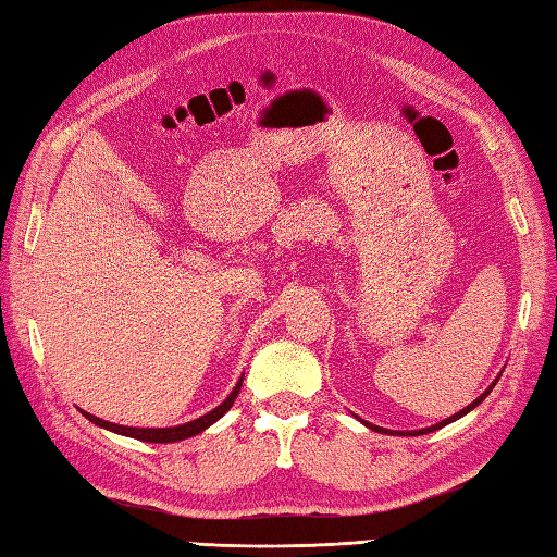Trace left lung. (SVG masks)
<instances>
[{"mask_svg": "<svg viewBox=\"0 0 557 557\" xmlns=\"http://www.w3.org/2000/svg\"><path fill=\"white\" fill-rule=\"evenodd\" d=\"M496 382H499V379H496ZM496 382H494V384H496ZM494 384H492L490 388H486V392H484V394H482L480 398H474V401H472L470 406H465L460 413H455V416H450V418H445V421H443V423H435V425H431V428H423V431H408V435H425V433H433V431H437V428H443V425H447V423H453V421H457V418H462V416H467V413H470V411H472V408H476V406H480V404L484 401V398L492 394V388H494ZM364 425H369V428H372V431H382V428H379V425H372V423H364Z\"/></svg>", "mask_w": 557, "mask_h": 557, "instance_id": "8db88e82", "label": "left lung"}]
</instances>
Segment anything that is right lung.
Returning a JSON list of instances; mask_svg holds the SVG:
<instances>
[{
    "instance_id": "obj_1",
    "label": "right lung",
    "mask_w": 557,
    "mask_h": 557,
    "mask_svg": "<svg viewBox=\"0 0 557 557\" xmlns=\"http://www.w3.org/2000/svg\"><path fill=\"white\" fill-rule=\"evenodd\" d=\"M242 388V379L237 384H234L232 394L224 398V401L212 408L210 413H205L200 418H195V421L190 423H183V425H173V428H129V425H116V423H110V421H102V418H97L92 413H85L81 411L87 421L104 428V431H112V433H120V435H126V437H136V441H144V443H178V441H185V437H193L202 433L205 428H210L214 421H220V418L230 411L234 398H237Z\"/></svg>"
}]
</instances>
